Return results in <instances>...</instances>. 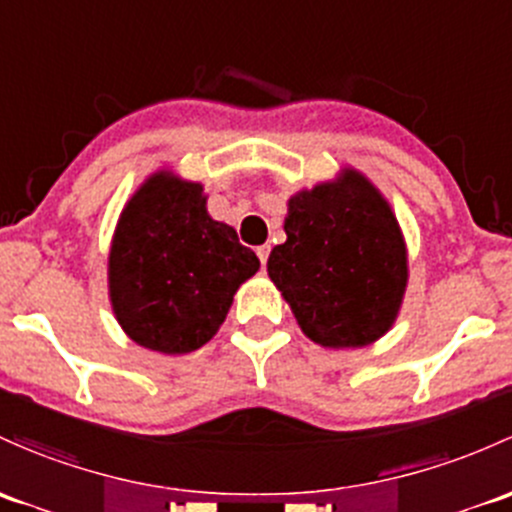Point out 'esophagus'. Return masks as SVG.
Here are the masks:
<instances>
[{
	"label": "esophagus",
	"mask_w": 512,
	"mask_h": 512,
	"mask_svg": "<svg viewBox=\"0 0 512 512\" xmlns=\"http://www.w3.org/2000/svg\"><path fill=\"white\" fill-rule=\"evenodd\" d=\"M257 257H260V265L265 267V265H267V257H270V245L257 247Z\"/></svg>",
	"instance_id": "34e87169"
}]
</instances>
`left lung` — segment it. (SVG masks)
<instances>
[{"label": "left lung", "instance_id": "1", "mask_svg": "<svg viewBox=\"0 0 512 512\" xmlns=\"http://www.w3.org/2000/svg\"><path fill=\"white\" fill-rule=\"evenodd\" d=\"M287 242L267 260L301 331L326 348H360L395 324L407 287L400 225L380 191L346 169L289 198Z\"/></svg>", "mask_w": 512, "mask_h": 512}]
</instances>
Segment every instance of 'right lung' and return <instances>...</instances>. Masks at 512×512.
<instances>
[{
  "label": "right lung",
  "instance_id": "obj_1",
  "mask_svg": "<svg viewBox=\"0 0 512 512\" xmlns=\"http://www.w3.org/2000/svg\"><path fill=\"white\" fill-rule=\"evenodd\" d=\"M257 270L255 252L208 215L201 184L154 174L129 198L112 238V311L139 346L191 353L215 336Z\"/></svg>",
  "mask_w": 512,
  "mask_h": 512
}]
</instances>
